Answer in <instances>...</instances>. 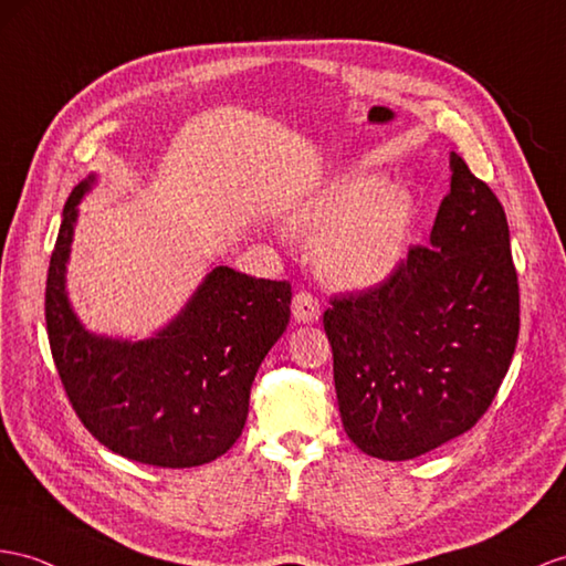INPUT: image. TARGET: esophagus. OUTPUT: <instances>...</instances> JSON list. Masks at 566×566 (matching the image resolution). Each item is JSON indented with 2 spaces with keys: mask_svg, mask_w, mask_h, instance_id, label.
I'll use <instances>...</instances> for the list:
<instances>
[{
  "mask_svg": "<svg viewBox=\"0 0 566 566\" xmlns=\"http://www.w3.org/2000/svg\"><path fill=\"white\" fill-rule=\"evenodd\" d=\"M293 316L302 324H314L319 322L322 316V307H319V300H316L312 293L307 291H300L293 297Z\"/></svg>",
  "mask_w": 566,
  "mask_h": 566,
  "instance_id": "obj_1",
  "label": "esophagus"
}]
</instances>
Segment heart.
<instances>
[{
    "mask_svg": "<svg viewBox=\"0 0 566 566\" xmlns=\"http://www.w3.org/2000/svg\"><path fill=\"white\" fill-rule=\"evenodd\" d=\"M416 213L410 189L360 170L293 203L285 226L314 242V264L328 285L360 291L387 281L401 264Z\"/></svg>",
    "mask_w": 566,
    "mask_h": 566,
    "instance_id": "b5f03b06",
    "label": "heart"
}]
</instances>
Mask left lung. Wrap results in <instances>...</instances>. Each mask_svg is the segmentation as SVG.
Here are the masks:
<instances>
[{"label": "left lung", "instance_id": "obj_1", "mask_svg": "<svg viewBox=\"0 0 566 566\" xmlns=\"http://www.w3.org/2000/svg\"><path fill=\"white\" fill-rule=\"evenodd\" d=\"M324 331L343 427L369 457H422L485 416L516 348L518 279L502 203L461 156L427 247L331 300Z\"/></svg>", "mask_w": 566, "mask_h": 566}]
</instances>
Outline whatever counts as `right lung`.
Here are the masks:
<instances>
[{"label":"right lung","instance_id":"add662e5","mask_svg":"<svg viewBox=\"0 0 566 566\" xmlns=\"http://www.w3.org/2000/svg\"><path fill=\"white\" fill-rule=\"evenodd\" d=\"M88 175L69 195L45 285L50 350L86 430L124 459L191 468L238 442L256 369L291 322V283L216 266L154 338L95 336L66 297V261Z\"/></svg>","mask_w":566,"mask_h":566}]
</instances>
